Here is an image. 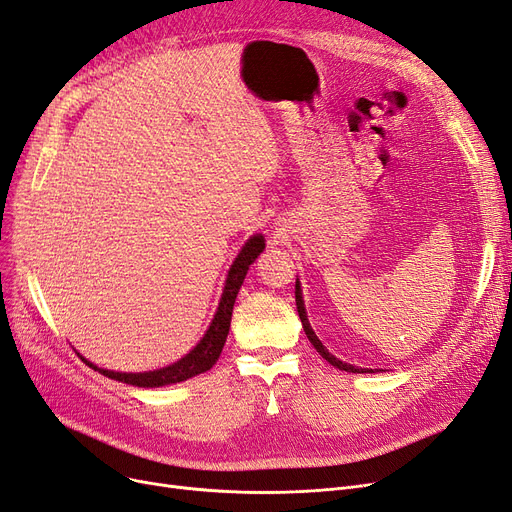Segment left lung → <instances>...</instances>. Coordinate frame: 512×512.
I'll return each mask as SVG.
<instances>
[{"mask_svg": "<svg viewBox=\"0 0 512 512\" xmlns=\"http://www.w3.org/2000/svg\"><path fill=\"white\" fill-rule=\"evenodd\" d=\"M295 304H297V312H299V318H301V325H304V331H306V335H308V339H310V344L316 348V352L325 358L327 363H331L333 367H337V369H342V371H348V373H363L365 369H358V367H352V365H348V363H344V361H339V358H335L333 354H329V350L320 344V339L316 337V333L312 331V327H310V323H308V316H306V308H304V299H301V289H299V280L295 282ZM371 371V369H369Z\"/></svg>", "mask_w": 512, "mask_h": 512, "instance_id": "left-lung-1", "label": "left lung"}]
</instances>
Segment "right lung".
<instances>
[{
	"mask_svg": "<svg viewBox=\"0 0 512 512\" xmlns=\"http://www.w3.org/2000/svg\"><path fill=\"white\" fill-rule=\"evenodd\" d=\"M263 249H266V240H263V236H259V234L253 236L249 242L242 246L240 255L236 257L234 266L230 268V274H227L225 289H223L219 308H217V314L213 318L211 327H208V331L200 339V344L187 356H183L181 361H177L175 365H168V367L158 369V371H145V373H118V371L99 369L97 365H92L90 361H86L84 356H80V358L88 367L103 373L105 377H111V380L124 382V384H130V386H139V388H158V386L177 384V382L189 380V377H194L198 373L208 371L217 363V358L221 356V350L225 346V337H227V333H230L234 301H236V295L242 287V280H244L246 272H249L251 263L259 257V253Z\"/></svg>",
	"mask_w": 512,
	"mask_h": 512,
	"instance_id": "right-lung-1",
	"label": "right lung"
}]
</instances>
